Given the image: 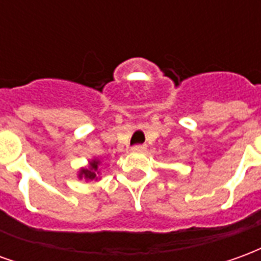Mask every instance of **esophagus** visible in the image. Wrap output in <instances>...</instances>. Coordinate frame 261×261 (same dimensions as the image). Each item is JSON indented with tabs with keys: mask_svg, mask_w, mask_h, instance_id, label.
Listing matches in <instances>:
<instances>
[{
	"mask_svg": "<svg viewBox=\"0 0 261 261\" xmlns=\"http://www.w3.org/2000/svg\"><path fill=\"white\" fill-rule=\"evenodd\" d=\"M133 152H145L147 151V145H134L131 148Z\"/></svg>",
	"mask_w": 261,
	"mask_h": 261,
	"instance_id": "1",
	"label": "esophagus"
}]
</instances>
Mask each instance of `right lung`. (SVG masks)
Wrapping results in <instances>:
<instances>
[{
	"label": "right lung",
	"mask_w": 261,
	"mask_h": 261,
	"mask_svg": "<svg viewBox=\"0 0 261 261\" xmlns=\"http://www.w3.org/2000/svg\"><path fill=\"white\" fill-rule=\"evenodd\" d=\"M102 165V161L97 158L91 159L88 162V166L85 168H81L78 170V179H85L86 181L92 180H100V170H99V166Z\"/></svg>",
	"instance_id": "add662e5"
}]
</instances>
